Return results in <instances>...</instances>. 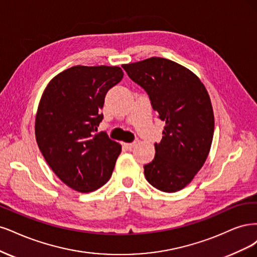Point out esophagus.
<instances>
[{
	"instance_id": "obj_1",
	"label": "esophagus",
	"mask_w": 257,
	"mask_h": 257,
	"mask_svg": "<svg viewBox=\"0 0 257 257\" xmlns=\"http://www.w3.org/2000/svg\"><path fill=\"white\" fill-rule=\"evenodd\" d=\"M135 146H136V143H125V144H123V147H125L127 151H131Z\"/></svg>"
}]
</instances>
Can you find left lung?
Returning <instances> with one entry per match:
<instances>
[{
  "label": "left lung",
  "mask_w": 257,
  "mask_h": 257,
  "mask_svg": "<svg viewBox=\"0 0 257 257\" xmlns=\"http://www.w3.org/2000/svg\"><path fill=\"white\" fill-rule=\"evenodd\" d=\"M122 68L150 95L153 109L165 121L155 159L144 165L148 183L177 192L191 183L208 157L214 116L208 92L195 73L163 57H150Z\"/></svg>",
  "instance_id": "obj_1"
}]
</instances>
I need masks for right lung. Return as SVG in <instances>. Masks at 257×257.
<instances>
[{
    "label": "right lung",
    "instance_id": "right-lung-1",
    "mask_svg": "<svg viewBox=\"0 0 257 257\" xmlns=\"http://www.w3.org/2000/svg\"><path fill=\"white\" fill-rule=\"evenodd\" d=\"M117 66H73L49 82L38 103L35 137L49 167L74 191L93 192L110 179L121 146L98 132Z\"/></svg>",
    "mask_w": 257,
    "mask_h": 257
}]
</instances>
